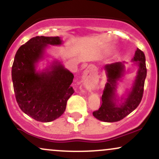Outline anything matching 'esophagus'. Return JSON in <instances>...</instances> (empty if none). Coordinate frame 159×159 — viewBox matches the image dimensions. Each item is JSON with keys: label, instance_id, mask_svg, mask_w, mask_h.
<instances>
[{"label": "esophagus", "instance_id": "obj_1", "mask_svg": "<svg viewBox=\"0 0 159 159\" xmlns=\"http://www.w3.org/2000/svg\"><path fill=\"white\" fill-rule=\"evenodd\" d=\"M91 71H92V66H89L84 70V72L83 81L84 84L87 86L92 85L93 83V76Z\"/></svg>", "mask_w": 159, "mask_h": 159}]
</instances>
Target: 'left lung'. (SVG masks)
I'll use <instances>...</instances> for the list:
<instances>
[{"instance_id":"obj_1","label":"left lung","mask_w":159,"mask_h":159,"mask_svg":"<svg viewBox=\"0 0 159 159\" xmlns=\"http://www.w3.org/2000/svg\"><path fill=\"white\" fill-rule=\"evenodd\" d=\"M132 61L138 66L135 78L132 87L123 96H119L116 90L125 72V62L105 66L107 83L102 96V105L93 115L100 121L113 123L123 120L135 110L143 97L144 82L147 77L146 58L143 52L137 48Z\"/></svg>"}]
</instances>
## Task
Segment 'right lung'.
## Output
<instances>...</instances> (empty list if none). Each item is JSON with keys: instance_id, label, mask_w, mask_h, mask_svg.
Segmentation results:
<instances>
[{"instance_id": "right-lung-1", "label": "right lung", "mask_w": 159, "mask_h": 159, "mask_svg": "<svg viewBox=\"0 0 159 159\" xmlns=\"http://www.w3.org/2000/svg\"><path fill=\"white\" fill-rule=\"evenodd\" d=\"M63 44L59 36H36L21 45L15 55L12 80L16 101L21 110L36 121L48 123L59 118L74 93L73 74L60 60L48 59L49 45ZM43 61L46 66L40 69Z\"/></svg>"}]
</instances>
